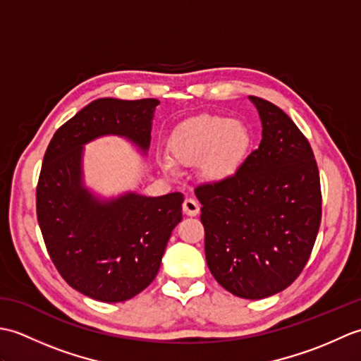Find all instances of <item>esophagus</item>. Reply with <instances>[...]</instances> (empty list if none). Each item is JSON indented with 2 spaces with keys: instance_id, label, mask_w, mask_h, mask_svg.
I'll list each match as a JSON object with an SVG mask.
<instances>
[{
  "instance_id": "34e87169",
  "label": "esophagus",
  "mask_w": 361,
  "mask_h": 361,
  "mask_svg": "<svg viewBox=\"0 0 361 361\" xmlns=\"http://www.w3.org/2000/svg\"><path fill=\"white\" fill-rule=\"evenodd\" d=\"M183 212H185L186 216L194 217L200 212V204H198V202L194 200V198H186L185 203H183Z\"/></svg>"
}]
</instances>
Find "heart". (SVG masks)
I'll return each mask as SVG.
<instances>
[{"label": "heart", "mask_w": 361, "mask_h": 361, "mask_svg": "<svg viewBox=\"0 0 361 361\" xmlns=\"http://www.w3.org/2000/svg\"><path fill=\"white\" fill-rule=\"evenodd\" d=\"M250 142L248 130L239 121H229L219 114H198L175 130L169 152L176 164L194 166L202 163V173L219 181L231 176L245 158ZM164 169L173 172L172 163Z\"/></svg>", "instance_id": "heart-1"}]
</instances>
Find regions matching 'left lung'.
I'll use <instances>...</instances> for the list:
<instances>
[{
  "label": "left lung",
  "mask_w": 361,
  "mask_h": 361,
  "mask_svg": "<svg viewBox=\"0 0 361 361\" xmlns=\"http://www.w3.org/2000/svg\"><path fill=\"white\" fill-rule=\"evenodd\" d=\"M262 122L259 147L228 178L195 188L206 264L221 287L262 299L293 283L321 224L315 155L279 106L250 96Z\"/></svg>",
  "instance_id": "obj_1"
}]
</instances>
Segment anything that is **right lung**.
<instances>
[{
  "label": "right lung",
  "mask_w": 361,
  "mask_h": 361,
  "mask_svg": "<svg viewBox=\"0 0 361 361\" xmlns=\"http://www.w3.org/2000/svg\"><path fill=\"white\" fill-rule=\"evenodd\" d=\"M157 99L88 104L54 133L37 185V220L49 257L62 278L102 302L136 296L155 279L183 194L128 192L101 202L82 185L83 144L119 135L147 150Z\"/></svg>",
  "instance_id": "1"
}]
</instances>
